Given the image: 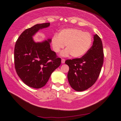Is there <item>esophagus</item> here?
<instances>
[{"label":"esophagus","instance_id":"1","mask_svg":"<svg viewBox=\"0 0 121 121\" xmlns=\"http://www.w3.org/2000/svg\"><path fill=\"white\" fill-rule=\"evenodd\" d=\"M65 63V60L64 59V58H62V59H61V63L64 64Z\"/></svg>","mask_w":121,"mask_h":121}]
</instances>
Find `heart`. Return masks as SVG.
I'll list each match as a JSON object with an SVG mask.
<instances>
[{
	"mask_svg": "<svg viewBox=\"0 0 121 121\" xmlns=\"http://www.w3.org/2000/svg\"><path fill=\"white\" fill-rule=\"evenodd\" d=\"M53 49L58 53L64 48L62 56H71L75 58L85 54L90 49L92 43V37L89 33L83 32L78 29L69 28L61 30L58 35L54 34L52 39Z\"/></svg>",
	"mask_w": 121,
	"mask_h": 121,
	"instance_id": "1",
	"label": "heart"
}]
</instances>
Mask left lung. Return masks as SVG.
<instances>
[{
	"instance_id": "1",
	"label": "left lung",
	"mask_w": 121,
	"mask_h": 121,
	"mask_svg": "<svg viewBox=\"0 0 121 121\" xmlns=\"http://www.w3.org/2000/svg\"><path fill=\"white\" fill-rule=\"evenodd\" d=\"M104 56L101 40L95 34L92 46L84 56L65 60V64L69 67L68 81L73 89L83 91L96 82L103 65Z\"/></svg>"
}]
</instances>
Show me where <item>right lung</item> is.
Wrapping results in <instances>:
<instances>
[{"label":"right lung","instance_id":"obj_1","mask_svg":"<svg viewBox=\"0 0 121 121\" xmlns=\"http://www.w3.org/2000/svg\"><path fill=\"white\" fill-rule=\"evenodd\" d=\"M49 26V23L36 24L26 29L14 46V67L17 74L25 84L34 88L44 86L52 73L61 64V58L51 50L52 40L35 42L32 37L40 29Z\"/></svg>","mask_w":121,"mask_h":121}]
</instances>
